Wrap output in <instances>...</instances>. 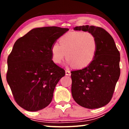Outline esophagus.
Here are the masks:
<instances>
[{
	"label": "esophagus",
	"instance_id": "34e87169",
	"mask_svg": "<svg viewBox=\"0 0 129 129\" xmlns=\"http://www.w3.org/2000/svg\"><path fill=\"white\" fill-rule=\"evenodd\" d=\"M65 75L67 76H71V72H70L69 70H65Z\"/></svg>",
	"mask_w": 129,
	"mask_h": 129
}]
</instances>
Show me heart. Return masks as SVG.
I'll return each instance as SVG.
<instances>
[{
  "instance_id": "heart-1",
  "label": "heart",
  "mask_w": 129,
  "mask_h": 129,
  "mask_svg": "<svg viewBox=\"0 0 129 129\" xmlns=\"http://www.w3.org/2000/svg\"><path fill=\"white\" fill-rule=\"evenodd\" d=\"M59 44L51 47L53 61L59 64L67 57V64L77 69L89 66L95 58L97 51L95 37L88 32L77 31L65 35L59 39Z\"/></svg>"
}]
</instances>
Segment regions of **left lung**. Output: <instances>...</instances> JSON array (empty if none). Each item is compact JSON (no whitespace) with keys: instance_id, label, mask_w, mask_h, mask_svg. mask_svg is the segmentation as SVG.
Masks as SVG:
<instances>
[{"instance_id":"8db88e82","label":"left lung","mask_w":129,"mask_h":129,"mask_svg":"<svg viewBox=\"0 0 129 129\" xmlns=\"http://www.w3.org/2000/svg\"><path fill=\"white\" fill-rule=\"evenodd\" d=\"M73 29L92 34L97 40V51L89 66L71 72L72 97L84 108H101L112 99L119 79V52L112 36L103 28L86 25Z\"/></svg>"}]
</instances>
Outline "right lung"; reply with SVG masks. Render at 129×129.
<instances>
[{"instance_id": "1", "label": "right lung", "mask_w": 129, "mask_h": 129, "mask_svg": "<svg viewBox=\"0 0 129 129\" xmlns=\"http://www.w3.org/2000/svg\"><path fill=\"white\" fill-rule=\"evenodd\" d=\"M69 30L58 27L36 28L17 39L8 57L7 81L16 103L36 112L51 103L64 69L52 61L51 47Z\"/></svg>"}]
</instances>
